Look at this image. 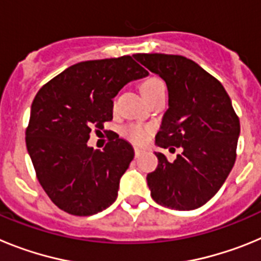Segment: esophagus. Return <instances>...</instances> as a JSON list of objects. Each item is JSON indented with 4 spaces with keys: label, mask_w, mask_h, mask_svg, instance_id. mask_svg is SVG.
<instances>
[{
    "label": "esophagus",
    "mask_w": 261,
    "mask_h": 261,
    "mask_svg": "<svg viewBox=\"0 0 261 261\" xmlns=\"http://www.w3.org/2000/svg\"><path fill=\"white\" fill-rule=\"evenodd\" d=\"M141 154H142L141 149H138V147H135V155H136V158H138V156L141 155Z\"/></svg>",
    "instance_id": "34e87169"
}]
</instances>
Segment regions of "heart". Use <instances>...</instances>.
<instances>
[{
	"instance_id": "b5f03b06",
	"label": "heart",
	"mask_w": 261,
	"mask_h": 261,
	"mask_svg": "<svg viewBox=\"0 0 261 261\" xmlns=\"http://www.w3.org/2000/svg\"><path fill=\"white\" fill-rule=\"evenodd\" d=\"M140 90H141V94L144 95V98L149 99L153 95L158 93H162V91H166V86L163 84L162 80H159L156 77H150L145 80L141 85H140ZM123 135L128 138L129 141H132L133 144H142L146 140V129L141 125H129L126 126L123 130Z\"/></svg>"
}]
</instances>
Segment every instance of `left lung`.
Wrapping results in <instances>:
<instances>
[{"label": "left lung", "instance_id": "obj_1", "mask_svg": "<svg viewBox=\"0 0 261 261\" xmlns=\"http://www.w3.org/2000/svg\"><path fill=\"white\" fill-rule=\"evenodd\" d=\"M141 65L167 85L168 110L155 136L159 147L175 151L174 162L155 153L147 174L151 197L175 211H193L209 201L229 176L237 158L239 119L218 80L192 60L177 55L137 53Z\"/></svg>", "mask_w": 261, "mask_h": 261}]
</instances>
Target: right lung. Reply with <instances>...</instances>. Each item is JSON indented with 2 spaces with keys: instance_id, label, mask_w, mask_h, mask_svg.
<instances>
[{
  "instance_id": "1",
  "label": "right lung",
  "mask_w": 261,
  "mask_h": 261,
  "mask_svg": "<svg viewBox=\"0 0 261 261\" xmlns=\"http://www.w3.org/2000/svg\"><path fill=\"white\" fill-rule=\"evenodd\" d=\"M149 74L130 56L78 62L39 90L26 145L39 183L53 204L73 216H93L116 200L120 177L135 156L112 135L103 150L87 145L91 129L112 120L114 102L130 81Z\"/></svg>"
}]
</instances>
